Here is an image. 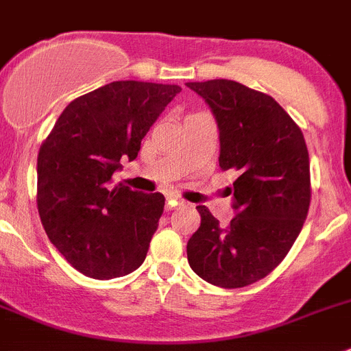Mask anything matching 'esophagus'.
<instances>
[{
    "mask_svg": "<svg viewBox=\"0 0 351 351\" xmlns=\"http://www.w3.org/2000/svg\"><path fill=\"white\" fill-rule=\"evenodd\" d=\"M180 205H184V199H180V197L173 196V194H169V196L166 197V208L167 210H173Z\"/></svg>",
    "mask_w": 351,
    "mask_h": 351,
    "instance_id": "1",
    "label": "esophagus"
}]
</instances>
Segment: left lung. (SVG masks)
<instances>
[{
    "label": "left lung",
    "mask_w": 351,
    "mask_h": 351,
    "mask_svg": "<svg viewBox=\"0 0 351 351\" xmlns=\"http://www.w3.org/2000/svg\"><path fill=\"white\" fill-rule=\"evenodd\" d=\"M212 109L221 169H237V215L219 226L196 206L201 226L187 242L194 272L221 288H243L272 272L297 240L311 203L309 154L298 125L270 95L237 81L187 83Z\"/></svg>",
    "instance_id": "8db88e82"
}]
</instances>
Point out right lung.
Instances as JSON below:
<instances>
[{"instance_id":"1","label":"right lung","mask_w":351,"mask_h":351,"mask_svg":"<svg viewBox=\"0 0 351 351\" xmlns=\"http://www.w3.org/2000/svg\"><path fill=\"white\" fill-rule=\"evenodd\" d=\"M176 84L114 81L72 100L38 152L36 205L54 247L75 270L108 281L141 267L164 212L160 193L118 184L120 158L180 93Z\"/></svg>"}]
</instances>
